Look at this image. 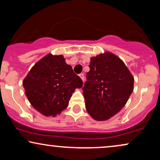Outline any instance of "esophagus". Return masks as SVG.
Wrapping results in <instances>:
<instances>
[{
	"instance_id": "1",
	"label": "esophagus",
	"mask_w": 160,
	"mask_h": 160,
	"mask_svg": "<svg viewBox=\"0 0 160 160\" xmlns=\"http://www.w3.org/2000/svg\"><path fill=\"white\" fill-rule=\"evenodd\" d=\"M79 77L81 78V79H82L83 82H84V74L83 73H81V74H79Z\"/></svg>"
}]
</instances>
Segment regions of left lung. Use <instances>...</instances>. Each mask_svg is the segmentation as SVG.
Instances as JSON below:
<instances>
[{
    "label": "left lung",
    "mask_w": 160,
    "mask_h": 160,
    "mask_svg": "<svg viewBox=\"0 0 160 160\" xmlns=\"http://www.w3.org/2000/svg\"><path fill=\"white\" fill-rule=\"evenodd\" d=\"M83 87L85 106L96 121H106L125 106L134 89V77L124 62L108 51L90 58Z\"/></svg>",
    "instance_id": "obj_1"
}]
</instances>
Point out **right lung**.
<instances>
[{
    "instance_id": "right-lung-1",
    "label": "right lung",
    "mask_w": 160,
    "mask_h": 160,
    "mask_svg": "<svg viewBox=\"0 0 160 160\" xmlns=\"http://www.w3.org/2000/svg\"><path fill=\"white\" fill-rule=\"evenodd\" d=\"M22 84L32 106L43 116L54 117L67 108L72 94L83 82L63 55L49 53L32 67Z\"/></svg>"
}]
</instances>
